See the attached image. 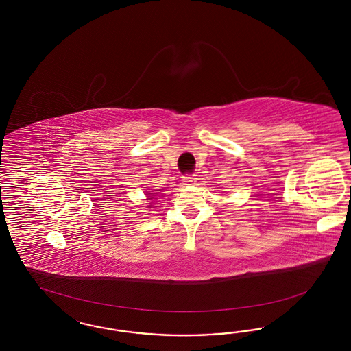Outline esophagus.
<instances>
[{"mask_svg":"<svg viewBox=\"0 0 351 351\" xmlns=\"http://www.w3.org/2000/svg\"><path fill=\"white\" fill-rule=\"evenodd\" d=\"M182 182H184L185 185H193V184L195 182V178L191 176V175H186V176L182 178Z\"/></svg>","mask_w":351,"mask_h":351,"instance_id":"obj_1","label":"esophagus"}]
</instances>
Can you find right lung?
<instances>
[{"label":"right lung","mask_w":351,"mask_h":351,"mask_svg":"<svg viewBox=\"0 0 351 351\" xmlns=\"http://www.w3.org/2000/svg\"><path fill=\"white\" fill-rule=\"evenodd\" d=\"M149 195H154V194H157V193H148ZM149 201H152L153 199V197H149ZM148 207H152V203H149Z\"/></svg>","instance_id":"1"}]
</instances>
